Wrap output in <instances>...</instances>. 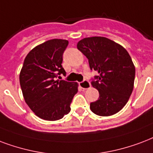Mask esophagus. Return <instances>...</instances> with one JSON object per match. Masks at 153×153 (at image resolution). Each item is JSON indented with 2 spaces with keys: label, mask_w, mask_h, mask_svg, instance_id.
Wrapping results in <instances>:
<instances>
[{
  "label": "esophagus",
  "mask_w": 153,
  "mask_h": 153,
  "mask_svg": "<svg viewBox=\"0 0 153 153\" xmlns=\"http://www.w3.org/2000/svg\"><path fill=\"white\" fill-rule=\"evenodd\" d=\"M79 86H80V87H81L82 89L84 90L89 89V88H91V83H90L89 82L86 81V80L83 82H79Z\"/></svg>",
  "instance_id": "34e87169"
}]
</instances>
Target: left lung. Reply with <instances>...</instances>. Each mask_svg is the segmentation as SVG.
I'll return each mask as SVG.
<instances>
[{
  "mask_svg": "<svg viewBox=\"0 0 153 153\" xmlns=\"http://www.w3.org/2000/svg\"><path fill=\"white\" fill-rule=\"evenodd\" d=\"M77 48L88 59L90 68L98 72L91 82L100 98L91 102L93 113L100 116L115 115L126 105L133 91L136 69L125 48L104 37L82 39Z\"/></svg>",
  "mask_w": 153,
  "mask_h": 153,
  "instance_id": "1",
  "label": "left lung"
}]
</instances>
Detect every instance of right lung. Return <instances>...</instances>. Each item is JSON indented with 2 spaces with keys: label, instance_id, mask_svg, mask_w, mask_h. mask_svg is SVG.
<instances>
[{
  "label": "right lung",
  "instance_id": "add662e5",
  "mask_svg": "<svg viewBox=\"0 0 153 153\" xmlns=\"http://www.w3.org/2000/svg\"><path fill=\"white\" fill-rule=\"evenodd\" d=\"M69 42L51 39L35 46L28 53L19 75L22 95L35 115L45 120L63 118L71 111V102L78 92L74 82L55 80L66 74L62 54Z\"/></svg>",
  "mask_w": 153,
  "mask_h": 153
}]
</instances>
